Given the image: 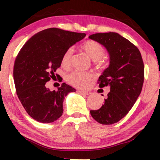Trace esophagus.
Returning <instances> with one entry per match:
<instances>
[{
	"label": "esophagus",
	"mask_w": 160,
	"mask_h": 160,
	"mask_svg": "<svg viewBox=\"0 0 160 160\" xmlns=\"http://www.w3.org/2000/svg\"><path fill=\"white\" fill-rule=\"evenodd\" d=\"M78 92L81 94L83 95H90V91H83V90H78Z\"/></svg>",
	"instance_id": "34e87169"
}]
</instances>
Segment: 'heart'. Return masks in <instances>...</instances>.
<instances>
[{
  "instance_id": "1",
  "label": "heart",
  "mask_w": 160,
  "mask_h": 160,
  "mask_svg": "<svg viewBox=\"0 0 160 160\" xmlns=\"http://www.w3.org/2000/svg\"><path fill=\"white\" fill-rule=\"evenodd\" d=\"M81 48L94 61L101 59L105 53V49L104 46L94 40L85 41L82 44ZM72 54V49H68L64 52L62 56V65L64 67H69L70 66ZM93 77H94L93 74L90 72L75 70L67 77V80L70 84L73 85L74 87L78 88H86Z\"/></svg>"
}]
</instances>
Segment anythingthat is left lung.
<instances>
[{
	"label": "left lung",
	"mask_w": 160,
	"mask_h": 160,
	"mask_svg": "<svg viewBox=\"0 0 160 160\" xmlns=\"http://www.w3.org/2000/svg\"><path fill=\"white\" fill-rule=\"evenodd\" d=\"M89 38L104 46L110 56L109 67L98 80L100 88L108 86L110 92L101 108L90 112L98 123L112 125L128 114L141 93L142 58L135 45L116 32L93 34Z\"/></svg>",
	"instance_id": "8db88e82"
}]
</instances>
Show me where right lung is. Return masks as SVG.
Here are the masks:
<instances>
[{
	"label": "right lung",
	"mask_w": 160,
	"mask_h": 160,
	"mask_svg": "<svg viewBox=\"0 0 160 160\" xmlns=\"http://www.w3.org/2000/svg\"><path fill=\"white\" fill-rule=\"evenodd\" d=\"M85 36V33L48 28L30 38L18 54L13 72L16 92L24 108L37 122L51 123L62 116L64 98L76 90L62 83L51 91L46 83L60 67L64 52Z\"/></svg>",
	"instance_id": "1"
}]
</instances>
